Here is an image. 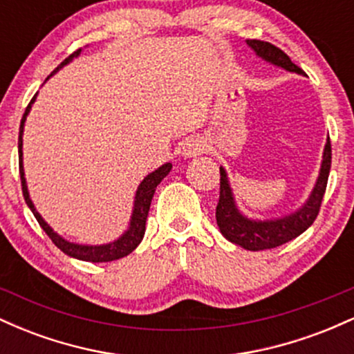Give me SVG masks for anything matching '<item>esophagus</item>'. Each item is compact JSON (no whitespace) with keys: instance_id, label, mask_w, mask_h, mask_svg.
Returning <instances> with one entry per match:
<instances>
[{"instance_id":"obj_1","label":"esophagus","mask_w":354,"mask_h":354,"mask_svg":"<svg viewBox=\"0 0 354 354\" xmlns=\"http://www.w3.org/2000/svg\"><path fill=\"white\" fill-rule=\"evenodd\" d=\"M200 151H201V145L198 143L196 140L186 141L185 146H183V154H185V156H194V154H198Z\"/></svg>"}]
</instances>
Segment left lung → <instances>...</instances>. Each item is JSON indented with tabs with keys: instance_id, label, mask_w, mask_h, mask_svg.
<instances>
[{
	"instance_id": "1",
	"label": "left lung",
	"mask_w": 354,
	"mask_h": 354,
	"mask_svg": "<svg viewBox=\"0 0 354 354\" xmlns=\"http://www.w3.org/2000/svg\"><path fill=\"white\" fill-rule=\"evenodd\" d=\"M246 44L259 58L268 61V63L284 68L286 71L303 75L301 68L296 66L293 61L290 59V56L279 48H276L274 44L259 41V39H246ZM330 168L331 143L330 138H328L326 146H324L323 161H321L319 176L306 203L301 208L296 209L295 213L288 214V216L266 219V221H256V219H250L239 213L225 168H219L221 180H219V201L216 206V223L219 231L228 241L250 251L271 250V248L281 246L284 243L291 241V239L299 236L310 228L313 221L318 216L321 201H323L324 191H326Z\"/></svg>"
}]
</instances>
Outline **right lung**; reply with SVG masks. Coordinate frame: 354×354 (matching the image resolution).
Here are the masks:
<instances>
[{
  "instance_id": "1",
  "label": "right lung",
  "mask_w": 354,
  "mask_h": 354,
  "mask_svg": "<svg viewBox=\"0 0 354 354\" xmlns=\"http://www.w3.org/2000/svg\"><path fill=\"white\" fill-rule=\"evenodd\" d=\"M81 50L75 51L73 55L68 56L63 63L56 68L55 71L51 73V76L55 75L56 71L61 70L64 64H68L70 61H73V58L80 56ZM38 95V93H36ZM36 95L33 96V100L30 101L28 104L26 111L21 118V124H19V138H18V153H19V176H21V189H23V196L24 201H26L28 208L33 211L35 218L38 219L39 226H41L44 233L50 236V239L55 243L56 246L63 251L64 254L71 256V258L81 259V261H89V263H108V261H115V259L124 258L128 256L131 251L136 250V246L140 245L141 239L145 236V230H146V218H148V211L149 206H151V200H153V194L156 191V186L163 181V178L171 171V163H166L163 166H160L158 169H154L153 173H149L148 176L145 178L143 181L140 183L136 191V196H135V206H133V214L131 219H129V228L124 231L123 236H120L115 241L106 243V245H98V246H93V245H78V243H70L68 239H64L63 236H59L58 233H55L50 225L41 218V214L38 213L35 208L33 201H31L30 193H28V186H26V178H24V169H23V129H24V121H26L28 113H30L31 104L35 103Z\"/></svg>"
}]
</instances>
